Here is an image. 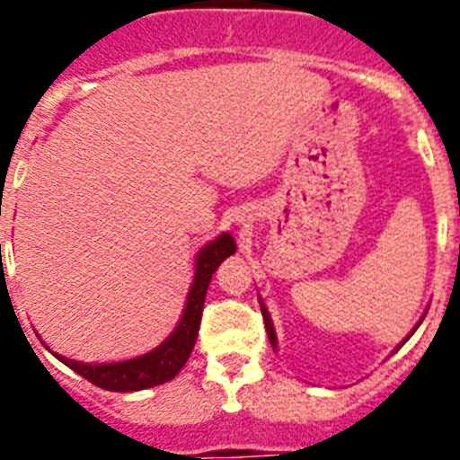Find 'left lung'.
<instances>
[{
	"label": "left lung",
	"mask_w": 460,
	"mask_h": 460,
	"mask_svg": "<svg viewBox=\"0 0 460 460\" xmlns=\"http://www.w3.org/2000/svg\"><path fill=\"white\" fill-rule=\"evenodd\" d=\"M262 318H265V329H267V336H270L271 345H276V334H274V327H271L270 313H267V308H265V306H262Z\"/></svg>",
	"instance_id": "left-lung-1"
}]
</instances>
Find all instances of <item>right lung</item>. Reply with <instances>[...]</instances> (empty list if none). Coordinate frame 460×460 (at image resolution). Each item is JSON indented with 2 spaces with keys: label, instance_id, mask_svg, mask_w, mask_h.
Segmentation results:
<instances>
[{
  "label": "right lung",
  "instance_id": "add662e5",
  "mask_svg": "<svg viewBox=\"0 0 460 460\" xmlns=\"http://www.w3.org/2000/svg\"><path fill=\"white\" fill-rule=\"evenodd\" d=\"M234 249H237L234 239L230 234H221L200 251L180 327L174 329V334L164 345H158L156 350L136 357V359L119 361V364H80V361H71L59 355H57V359L64 361L68 368H73L84 380L101 389H108V392H137V389L156 387V385L172 380L184 368L190 352H193L211 274L218 270V265L227 255L234 253Z\"/></svg>",
  "mask_w": 460,
  "mask_h": 460
}]
</instances>
